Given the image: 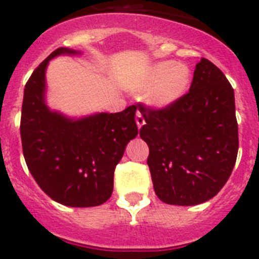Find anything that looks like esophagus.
I'll return each mask as SVG.
<instances>
[{"mask_svg": "<svg viewBox=\"0 0 259 259\" xmlns=\"http://www.w3.org/2000/svg\"><path fill=\"white\" fill-rule=\"evenodd\" d=\"M136 124L139 128H141L142 125L145 124V119H144V117H142V114L140 111L136 113Z\"/></svg>", "mask_w": 259, "mask_h": 259, "instance_id": "1", "label": "esophagus"}]
</instances>
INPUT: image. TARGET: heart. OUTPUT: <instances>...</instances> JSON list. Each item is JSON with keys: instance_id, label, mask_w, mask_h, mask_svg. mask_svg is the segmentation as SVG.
<instances>
[{"instance_id": "heart-1", "label": "heart", "mask_w": 259, "mask_h": 259, "mask_svg": "<svg viewBox=\"0 0 259 259\" xmlns=\"http://www.w3.org/2000/svg\"><path fill=\"white\" fill-rule=\"evenodd\" d=\"M191 80L189 66L170 60L154 63L135 82L136 89H149L146 100L156 108H167L179 101Z\"/></svg>"}]
</instances>
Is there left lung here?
<instances>
[{
	"label": "left lung",
	"instance_id": "left-lung-1",
	"mask_svg": "<svg viewBox=\"0 0 259 259\" xmlns=\"http://www.w3.org/2000/svg\"><path fill=\"white\" fill-rule=\"evenodd\" d=\"M139 110L156 196L173 205H196L217 195L239 149L234 90L224 73L201 58L179 101L162 109L139 104Z\"/></svg>",
	"mask_w": 259,
	"mask_h": 259
}]
</instances>
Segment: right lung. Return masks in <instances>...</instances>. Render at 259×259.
I'll use <instances>...</instances> for the list:
<instances>
[{"label": "right lung", "mask_w": 259, "mask_h": 259, "mask_svg": "<svg viewBox=\"0 0 259 259\" xmlns=\"http://www.w3.org/2000/svg\"><path fill=\"white\" fill-rule=\"evenodd\" d=\"M64 54L79 52L55 50L25 84L20 119L23 154L33 179L52 200L68 207H96L111 196L114 169L128 142L139 134L137 106L79 119L50 110L45 101L46 68L51 59Z\"/></svg>", "instance_id": "obj_1"}]
</instances>
